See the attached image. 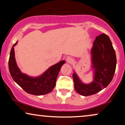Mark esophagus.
Masks as SVG:
<instances>
[{
  "label": "esophagus",
  "mask_w": 125,
  "mask_h": 125,
  "mask_svg": "<svg viewBox=\"0 0 125 125\" xmlns=\"http://www.w3.org/2000/svg\"><path fill=\"white\" fill-rule=\"evenodd\" d=\"M72 60H73L72 59L71 57H68L66 59V61L68 63H71L72 62Z\"/></svg>",
  "instance_id": "obj_1"
}]
</instances>
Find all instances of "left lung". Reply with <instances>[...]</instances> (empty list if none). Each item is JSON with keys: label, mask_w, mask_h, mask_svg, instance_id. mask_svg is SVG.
I'll return each mask as SVG.
<instances>
[{"label": "left lung", "mask_w": 125, "mask_h": 125, "mask_svg": "<svg viewBox=\"0 0 125 125\" xmlns=\"http://www.w3.org/2000/svg\"><path fill=\"white\" fill-rule=\"evenodd\" d=\"M93 80L83 83L76 71L73 73L74 89L78 94L89 96L107 86L113 78L117 59L115 51L108 36L102 33L95 38L90 50Z\"/></svg>", "instance_id": "1"}]
</instances>
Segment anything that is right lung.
<instances>
[{
	"label": "right lung",
	"instance_id": "obj_1",
	"mask_svg": "<svg viewBox=\"0 0 125 125\" xmlns=\"http://www.w3.org/2000/svg\"><path fill=\"white\" fill-rule=\"evenodd\" d=\"M18 42L17 41L12 47L8 61L10 72L13 80L24 90L31 94L41 95L49 93L55 86L58 74L65 61H60L51 66L39 76H31L22 72L17 64L14 47Z\"/></svg>",
	"mask_w": 125,
	"mask_h": 125
}]
</instances>
